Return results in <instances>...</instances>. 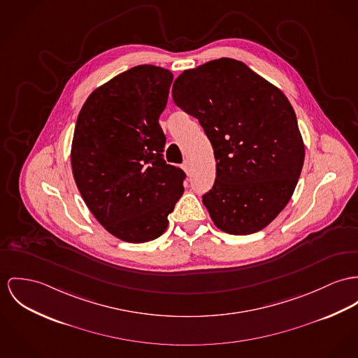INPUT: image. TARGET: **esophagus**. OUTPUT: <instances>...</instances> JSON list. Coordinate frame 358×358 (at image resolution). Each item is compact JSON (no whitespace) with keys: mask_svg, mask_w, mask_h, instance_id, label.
Returning <instances> with one entry per match:
<instances>
[{"mask_svg":"<svg viewBox=\"0 0 358 358\" xmlns=\"http://www.w3.org/2000/svg\"><path fill=\"white\" fill-rule=\"evenodd\" d=\"M181 167L184 169V171H185L187 174H189V171H191V166H189V162H188V161H184V164H182Z\"/></svg>","mask_w":358,"mask_h":358,"instance_id":"1","label":"esophagus"}]
</instances>
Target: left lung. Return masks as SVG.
Instances as JSON below:
<instances>
[{"mask_svg": "<svg viewBox=\"0 0 358 358\" xmlns=\"http://www.w3.org/2000/svg\"><path fill=\"white\" fill-rule=\"evenodd\" d=\"M173 101L199 120L217 161L203 194L220 230L245 236L275 220L303 170V138L285 94L241 61L220 58L184 71Z\"/></svg>", "mask_w": 358, "mask_h": 358, "instance_id": "1", "label": "left lung"}]
</instances>
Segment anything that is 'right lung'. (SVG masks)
Segmentation results:
<instances>
[{
	"mask_svg": "<svg viewBox=\"0 0 358 358\" xmlns=\"http://www.w3.org/2000/svg\"><path fill=\"white\" fill-rule=\"evenodd\" d=\"M173 75L138 65L96 88L83 105L72 141V171L98 222L127 243H147L167 229L185 173L164 159L159 125Z\"/></svg>",
	"mask_w": 358,
	"mask_h": 358,
	"instance_id": "obj_1",
	"label": "right lung"
}]
</instances>
